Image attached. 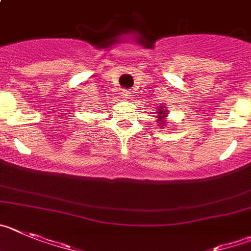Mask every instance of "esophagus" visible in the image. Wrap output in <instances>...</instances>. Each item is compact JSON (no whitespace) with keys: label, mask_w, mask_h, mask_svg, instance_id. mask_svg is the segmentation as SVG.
Listing matches in <instances>:
<instances>
[{"label":"esophagus","mask_w":251,"mask_h":251,"mask_svg":"<svg viewBox=\"0 0 251 251\" xmlns=\"http://www.w3.org/2000/svg\"><path fill=\"white\" fill-rule=\"evenodd\" d=\"M123 97L126 98V100H128V98L130 97V91H128V89H124V91H123Z\"/></svg>","instance_id":"34e87169"}]
</instances>
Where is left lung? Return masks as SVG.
Returning a JSON list of instances; mask_svg holds the SVG:
<instances>
[{
	"mask_svg": "<svg viewBox=\"0 0 251 251\" xmlns=\"http://www.w3.org/2000/svg\"><path fill=\"white\" fill-rule=\"evenodd\" d=\"M165 116H167V113H165V110L160 109L159 112H158V119H163ZM160 124H163V122H162V123H160Z\"/></svg>",
	"mask_w": 251,
	"mask_h": 251,
	"instance_id": "obj_1",
	"label": "left lung"
}]
</instances>
